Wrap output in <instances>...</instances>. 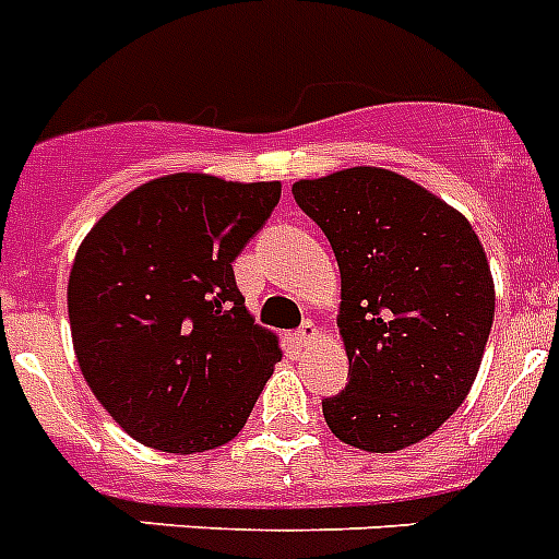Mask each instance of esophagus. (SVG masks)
Masks as SVG:
<instances>
[{"mask_svg":"<svg viewBox=\"0 0 559 559\" xmlns=\"http://www.w3.org/2000/svg\"><path fill=\"white\" fill-rule=\"evenodd\" d=\"M294 338H297L299 345H311V342H317L319 338V328L313 325V322H302V328L294 333Z\"/></svg>","mask_w":559,"mask_h":559,"instance_id":"esophagus-1","label":"esophagus"}]
</instances>
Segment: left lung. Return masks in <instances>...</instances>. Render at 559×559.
<instances>
[{
	"instance_id": "left-lung-1",
	"label": "left lung",
	"mask_w": 559,
	"mask_h": 559,
	"mask_svg": "<svg viewBox=\"0 0 559 559\" xmlns=\"http://www.w3.org/2000/svg\"><path fill=\"white\" fill-rule=\"evenodd\" d=\"M342 274L347 388L322 399L338 441L395 452L464 404L495 317L484 246L464 214L376 166L294 183Z\"/></svg>"
}]
</instances>
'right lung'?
Listing matches in <instances>:
<instances>
[{
  "label": "right lung",
  "mask_w": 559,
  "mask_h": 559,
  "mask_svg": "<svg viewBox=\"0 0 559 559\" xmlns=\"http://www.w3.org/2000/svg\"><path fill=\"white\" fill-rule=\"evenodd\" d=\"M283 186L178 171L138 186L79 246L67 311L90 390L135 441L194 455L231 441L283 359L231 262Z\"/></svg>",
  "instance_id": "add662e5"
}]
</instances>
